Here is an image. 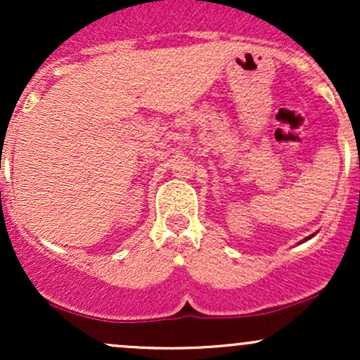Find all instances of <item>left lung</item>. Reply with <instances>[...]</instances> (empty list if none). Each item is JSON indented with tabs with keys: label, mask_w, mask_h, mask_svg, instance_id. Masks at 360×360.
I'll list each match as a JSON object with an SVG mask.
<instances>
[{
	"label": "left lung",
	"mask_w": 360,
	"mask_h": 360,
	"mask_svg": "<svg viewBox=\"0 0 360 360\" xmlns=\"http://www.w3.org/2000/svg\"><path fill=\"white\" fill-rule=\"evenodd\" d=\"M311 237H313V235H311ZM311 237H308V238H311ZM308 238H304V240H308Z\"/></svg>",
	"instance_id": "1"
}]
</instances>
